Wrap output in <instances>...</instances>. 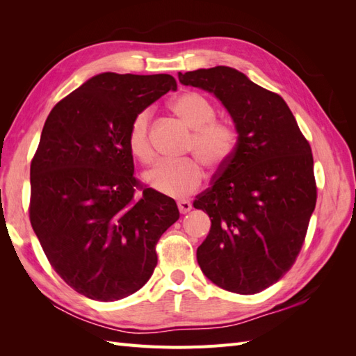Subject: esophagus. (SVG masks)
I'll use <instances>...</instances> for the list:
<instances>
[{
  "instance_id": "34e87169",
  "label": "esophagus",
  "mask_w": 356,
  "mask_h": 356,
  "mask_svg": "<svg viewBox=\"0 0 356 356\" xmlns=\"http://www.w3.org/2000/svg\"><path fill=\"white\" fill-rule=\"evenodd\" d=\"M191 203L188 200H178V209L181 213H187L191 211Z\"/></svg>"
}]
</instances>
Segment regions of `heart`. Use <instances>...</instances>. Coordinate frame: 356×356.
Here are the masks:
<instances>
[{"instance_id": "obj_1", "label": "heart", "mask_w": 356, "mask_h": 356, "mask_svg": "<svg viewBox=\"0 0 356 356\" xmlns=\"http://www.w3.org/2000/svg\"><path fill=\"white\" fill-rule=\"evenodd\" d=\"M172 110L190 126L193 131L188 145L211 172H220L227 166L238 147L239 135L236 127L222 118H215V105L197 92H184L172 102ZM152 111H139L131 122L126 144L131 154L144 165H152L156 160L149 139ZM197 159L161 163L147 175L148 184L169 197H184L196 191L204 178L202 165Z\"/></svg>"}]
</instances>
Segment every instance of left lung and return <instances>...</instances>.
Masks as SVG:
<instances>
[{
	"label": "left lung",
	"mask_w": 356,
	"mask_h": 356,
	"mask_svg": "<svg viewBox=\"0 0 356 356\" xmlns=\"http://www.w3.org/2000/svg\"><path fill=\"white\" fill-rule=\"evenodd\" d=\"M178 77L217 96L239 134L227 166L193 203L211 218L197 263L222 289L260 293L293 267L305 243L316 204L312 148L281 96L238 70L215 67Z\"/></svg>",
	"instance_id": "obj_1"
}]
</instances>
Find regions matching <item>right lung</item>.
Instances as JSON below:
<instances>
[{
    "label": "right lung",
    "instance_id": "obj_1",
    "mask_svg": "<svg viewBox=\"0 0 356 356\" xmlns=\"http://www.w3.org/2000/svg\"><path fill=\"white\" fill-rule=\"evenodd\" d=\"M169 90V74L104 72L53 106L42 127L31 161V225L55 272L92 300L143 288L160 236L179 218L174 199L134 177L126 144L132 118Z\"/></svg>",
    "mask_w": 356,
    "mask_h": 356
}]
</instances>
